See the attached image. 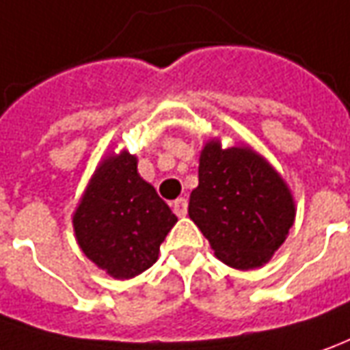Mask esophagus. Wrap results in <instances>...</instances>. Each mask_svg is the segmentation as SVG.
Returning a JSON list of instances; mask_svg holds the SVG:
<instances>
[{"mask_svg":"<svg viewBox=\"0 0 350 350\" xmlns=\"http://www.w3.org/2000/svg\"><path fill=\"white\" fill-rule=\"evenodd\" d=\"M173 211H175V215L185 217L187 215V211H189V202L185 198H177L173 202Z\"/></svg>","mask_w":350,"mask_h":350,"instance_id":"esophagus-1","label":"esophagus"}]
</instances>
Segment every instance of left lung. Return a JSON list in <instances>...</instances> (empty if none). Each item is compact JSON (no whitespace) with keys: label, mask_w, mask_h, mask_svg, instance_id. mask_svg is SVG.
Listing matches in <instances>:
<instances>
[{"label":"left lung","mask_w":350,"mask_h":350,"mask_svg":"<svg viewBox=\"0 0 350 350\" xmlns=\"http://www.w3.org/2000/svg\"><path fill=\"white\" fill-rule=\"evenodd\" d=\"M189 215L217 259L252 271L271 261L286 242L295 221V200L280 173L252 146L223 148L219 139H209L200 152Z\"/></svg>","instance_id":"left-lung-1"}]
</instances>
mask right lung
Returning <instances> with one entry per match:
<instances>
[{
	"mask_svg": "<svg viewBox=\"0 0 350 350\" xmlns=\"http://www.w3.org/2000/svg\"><path fill=\"white\" fill-rule=\"evenodd\" d=\"M175 223V213L139 175L137 156L127 150L100 160L72 215L79 250L116 280L150 269Z\"/></svg>",
	"mask_w": 350,
	"mask_h": 350,
	"instance_id": "right-lung-1",
	"label": "right lung"
}]
</instances>
